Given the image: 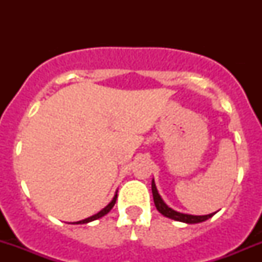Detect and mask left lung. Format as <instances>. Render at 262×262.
Returning a JSON list of instances; mask_svg holds the SVG:
<instances>
[{
	"label": "left lung",
	"mask_w": 262,
	"mask_h": 262,
	"mask_svg": "<svg viewBox=\"0 0 262 262\" xmlns=\"http://www.w3.org/2000/svg\"><path fill=\"white\" fill-rule=\"evenodd\" d=\"M152 195H153V202H155L156 208L162 215L167 216V218L173 219V221L178 222H182V223H187V224H195V223H202V222L208 221L209 218H212L215 213H210L207 214V215H192V214H186V213H180L173 210L172 208L168 207L163 199L161 198V195L158 194V190L156 187L155 180H152Z\"/></svg>",
	"instance_id": "obj_1"
}]
</instances>
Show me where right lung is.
I'll list each match as a JSON object with an SVG mask.
<instances>
[{
  "instance_id": "add662e5",
  "label": "right lung",
  "mask_w": 262,
  "mask_h": 262,
  "mask_svg": "<svg viewBox=\"0 0 262 262\" xmlns=\"http://www.w3.org/2000/svg\"><path fill=\"white\" fill-rule=\"evenodd\" d=\"M116 198H118V194H116V192H115V195H114V198H113V200H112V202L109 203V204L106 205V207L104 208V209H101V210H100L99 213L94 214V215L89 216V218H86V219H82V221H78V222H73V224H84V223H90V222H92V221H96V219H99V218H101V216L106 215V214L109 213L110 210L113 209V207H114V205H115Z\"/></svg>"
}]
</instances>
